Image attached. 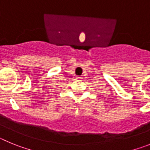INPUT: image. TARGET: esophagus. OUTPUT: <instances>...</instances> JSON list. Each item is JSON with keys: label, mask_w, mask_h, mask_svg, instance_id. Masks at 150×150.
Wrapping results in <instances>:
<instances>
[{"label": "esophagus", "mask_w": 150, "mask_h": 150, "mask_svg": "<svg viewBox=\"0 0 150 150\" xmlns=\"http://www.w3.org/2000/svg\"><path fill=\"white\" fill-rule=\"evenodd\" d=\"M77 78H80V77H77Z\"/></svg>", "instance_id": "obj_1"}]
</instances>
